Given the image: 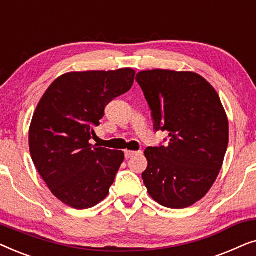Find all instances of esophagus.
I'll use <instances>...</instances> for the list:
<instances>
[{
	"instance_id": "esophagus-1",
	"label": "esophagus",
	"mask_w": 256,
	"mask_h": 256,
	"mask_svg": "<svg viewBox=\"0 0 256 256\" xmlns=\"http://www.w3.org/2000/svg\"><path fill=\"white\" fill-rule=\"evenodd\" d=\"M140 154H141V152H132V150H126L124 156H126V158H130V157L135 156V155H140Z\"/></svg>"
}]
</instances>
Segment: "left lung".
Returning a JSON list of instances; mask_svg holds the SVG:
<instances>
[{
  "label": "left lung",
  "mask_w": 256,
  "mask_h": 256,
  "mask_svg": "<svg viewBox=\"0 0 256 256\" xmlns=\"http://www.w3.org/2000/svg\"><path fill=\"white\" fill-rule=\"evenodd\" d=\"M152 110L155 130L168 146L146 148L142 174L150 197L169 208L204 198L222 169L228 146V118L216 90L190 71L146 70L136 74Z\"/></svg>",
  "instance_id": "8db88e82"
}]
</instances>
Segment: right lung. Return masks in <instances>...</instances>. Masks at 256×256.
I'll return each mask as SVG.
<instances>
[{"instance_id":"add662e5","label":"right lung","mask_w":256,"mask_h":256,"mask_svg":"<svg viewBox=\"0 0 256 256\" xmlns=\"http://www.w3.org/2000/svg\"><path fill=\"white\" fill-rule=\"evenodd\" d=\"M135 71L68 72L48 86L29 128L32 162L51 194L70 208H90L110 194L121 150L92 146L104 107L132 88Z\"/></svg>"}]
</instances>
